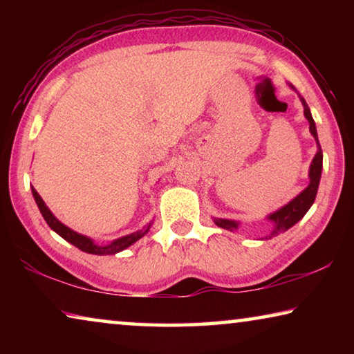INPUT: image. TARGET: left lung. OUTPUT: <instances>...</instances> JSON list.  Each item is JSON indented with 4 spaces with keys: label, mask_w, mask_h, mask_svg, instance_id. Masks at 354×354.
I'll list each match as a JSON object with an SVG mask.
<instances>
[{
    "label": "left lung",
    "mask_w": 354,
    "mask_h": 354,
    "mask_svg": "<svg viewBox=\"0 0 354 354\" xmlns=\"http://www.w3.org/2000/svg\"><path fill=\"white\" fill-rule=\"evenodd\" d=\"M293 88V86H290ZM301 103L304 106V117L308 118L309 122V131L310 134L314 136V139L317 140V154L314 156L313 159V164H310V169H309V185L306 189H304L301 194L298 196H295L290 203H287L286 206H283L281 209H278L277 212H273L268 215V220L273 221V231L270 232V236L268 239H272L273 236H278L279 232H284L292 227L295 223H298L299 220H301L306 212L313 206V203L315 200V195H317V190H319V183H320V176H322V167H323V153H322V148H320V143H319V137H317V129H315V123H314V118L310 115V111L306 104V101L301 98ZM215 225L223 227V230L227 231H236L239 227V221L234 220H226V218H214ZM267 239V237H266Z\"/></svg>",
    "instance_id": "1"
}]
</instances>
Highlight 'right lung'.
<instances>
[{
    "label": "right lung",
    "instance_id": "obj_1",
    "mask_svg": "<svg viewBox=\"0 0 354 354\" xmlns=\"http://www.w3.org/2000/svg\"><path fill=\"white\" fill-rule=\"evenodd\" d=\"M32 195H34V200H35V203H37V206L40 209L41 215H44V218L48 223V226H50L53 231H56L59 236L65 239V241L70 242L71 245H75L76 248H80L81 251H86V253H91V254L103 256V254H115V253H118V251H123L124 248H128L129 245H133L134 242L139 241L140 237L145 236L149 230V226H151V223H149L148 226H145L140 231L133 232V234H129V236L120 237V239H117V241H113L112 243L101 247V245L95 243L91 237L77 234V232H75L73 230H70L68 226L61 223V221H59L55 215H53L50 209L46 207L45 201L41 200V196L37 194V190H35L34 187H32Z\"/></svg>",
    "mask_w": 354,
    "mask_h": 354
}]
</instances>
